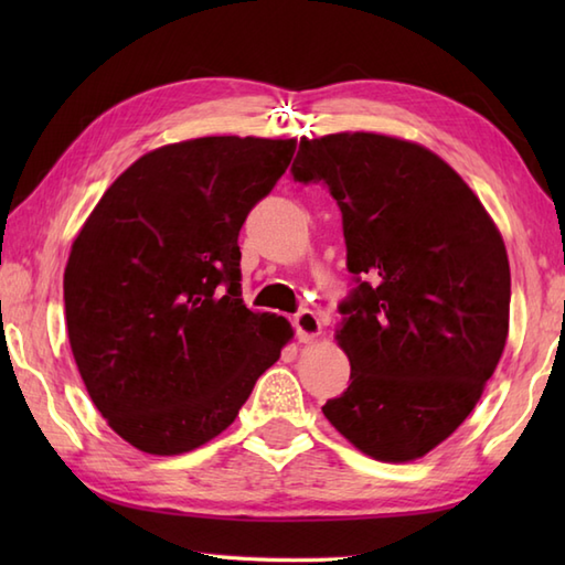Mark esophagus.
<instances>
[{
  "mask_svg": "<svg viewBox=\"0 0 565 565\" xmlns=\"http://www.w3.org/2000/svg\"><path fill=\"white\" fill-rule=\"evenodd\" d=\"M294 328L298 332V340L310 342V340H316L318 334L322 332V322H320V316L316 313V310L303 308V310H298V313L294 316Z\"/></svg>",
  "mask_w": 565,
  "mask_h": 565,
  "instance_id": "1",
  "label": "esophagus"
}]
</instances>
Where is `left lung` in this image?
Returning a JSON list of instances; mask_svg holds the SVG:
<instances>
[{
    "label": "left lung",
    "instance_id": "left-lung-1",
    "mask_svg": "<svg viewBox=\"0 0 565 565\" xmlns=\"http://www.w3.org/2000/svg\"><path fill=\"white\" fill-rule=\"evenodd\" d=\"M291 174L338 201L356 284L338 330L350 386L322 413L379 461L419 459L471 415L505 350V243L463 179L411 140L301 138Z\"/></svg>",
    "mask_w": 565,
    "mask_h": 565
}]
</instances>
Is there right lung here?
Wrapping results in <instances>:
<instances>
[{"label": "right lung", "instance_id": "1", "mask_svg": "<svg viewBox=\"0 0 565 565\" xmlns=\"http://www.w3.org/2000/svg\"><path fill=\"white\" fill-rule=\"evenodd\" d=\"M294 150V138L252 136L152 150L72 243V354L92 403L136 449L174 456L218 437L294 338L284 318L243 303L237 245Z\"/></svg>", "mask_w": 565, "mask_h": 565}]
</instances>
